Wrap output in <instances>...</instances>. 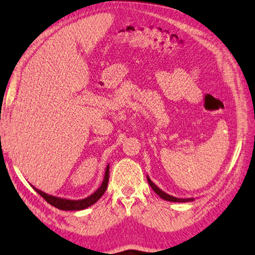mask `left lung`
Wrapping results in <instances>:
<instances>
[{
	"mask_svg": "<svg viewBox=\"0 0 255 255\" xmlns=\"http://www.w3.org/2000/svg\"><path fill=\"white\" fill-rule=\"evenodd\" d=\"M146 178H147L148 184L152 187L153 191H154L157 194V195L161 197V199H163L165 201L179 202V203H185V202H192V201L195 200V199H194V197H188V199H179V197H175V196H172V195H169V194H167L165 192H163L162 189H160L159 187H157V186L154 183H153L151 179H149V177L147 175H146Z\"/></svg>",
	"mask_w": 255,
	"mask_h": 255,
	"instance_id": "8db88e82",
	"label": "left lung"
}]
</instances>
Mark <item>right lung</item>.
Segmentation results:
<instances>
[{
  "instance_id": "1",
  "label": "right lung",
  "mask_w": 255,
  "mask_h": 255,
  "mask_svg": "<svg viewBox=\"0 0 255 255\" xmlns=\"http://www.w3.org/2000/svg\"><path fill=\"white\" fill-rule=\"evenodd\" d=\"M108 183H109V164L106 169V173H104V178L102 184H101L100 187L96 189V191L91 194L90 196L85 197V199L82 200H70V199H63V197H58V196H53L50 195V194L44 193L40 191V189H37L36 187L33 188L37 192L40 196L45 200L47 203H50L53 207L58 208L60 210H64V211H79V210H84L87 209L88 207H91L94 203H96L104 193H106L107 188H108Z\"/></svg>"
}]
</instances>
